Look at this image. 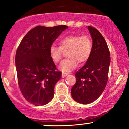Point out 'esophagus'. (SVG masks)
Returning a JSON list of instances; mask_svg holds the SVG:
<instances>
[{
	"instance_id": "1",
	"label": "esophagus",
	"mask_w": 129,
	"mask_h": 129,
	"mask_svg": "<svg viewBox=\"0 0 129 129\" xmlns=\"http://www.w3.org/2000/svg\"><path fill=\"white\" fill-rule=\"evenodd\" d=\"M67 75H68V73H62V77H66Z\"/></svg>"
}]
</instances>
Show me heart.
<instances>
[{"label": "heart", "instance_id": "heart-1", "mask_svg": "<svg viewBox=\"0 0 129 129\" xmlns=\"http://www.w3.org/2000/svg\"><path fill=\"white\" fill-rule=\"evenodd\" d=\"M60 46L52 45L49 49L50 56L55 63L59 62L62 59V50L69 49L68 57L60 63L59 69L68 73L76 67L77 61L80 63L86 62L91 56L92 49V40L88 36L69 35L60 41Z\"/></svg>", "mask_w": 129, "mask_h": 129}]
</instances>
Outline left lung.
Segmentation results:
<instances>
[{"label": "left lung", "mask_w": 129, "mask_h": 129, "mask_svg": "<svg viewBox=\"0 0 129 129\" xmlns=\"http://www.w3.org/2000/svg\"><path fill=\"white\" fill-rule=\"evenodd\" d=\"M92 39L91 56L75 74L76 82L71 88L76 102L89 104L97 100L105 90L108 80L110 52L105 38L97 29L88 26Z\"/></svg>", "instance_id": "1"}]
</instances>
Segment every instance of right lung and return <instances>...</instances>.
Masks as SVG:
<instances>
[{
	"label": "right lung",
	"mask_w": 129,
	"mask_h": 129,
	"mask_svg": "<svg viewBox=\"0 0 129 129\" xmlns=\"http://www.w3.org/2000/svg\"><path fill=\"white\" fill-rule=\"evenodd\" d=\"M68 26H37L23 37L15 55L18 83L21 94L35 106L45 105L54 96V87L62 73L49 55V49Z\"/></svg>",
	"instance_id": "add662e5"
}]
</instances>
